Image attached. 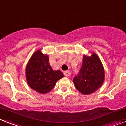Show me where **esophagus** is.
Wrapping results in <instances>:
<instances>
[{
  "label": "esophagus",
  "instance_id": "1",
  "mask_svg": "<svg viewBox=\"0 0 126 126\" xmlns=\"http://www.w3.org/2000/svg\"><path fill=\"white\" fill-rule=\"evenodd\" d=\"M64 74H65V76H70V71H68V70H66V71H64Z\"/></svg>",
  "mask_w": 126,
  "mask_h": 126
}]
</instances>
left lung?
Returning <instances> with one entry per match:
<instances>
[{
	"label": "left lung",
	"instance_id": "1",
	"mask_svg": "<svg viewBox=\"0 0 126 126\" xmlns=\"http://www.w3.org/2000/svg\"><path fill=\"white\" fill-rule=\"evenodd\" d=\"M104 80V70L98 56L94 53L83 56L81 68L73 79L76 88L83 94H89L99 89Z\"/></svg>",
	"mask_w": 126,
	"mask_h": 126
}]
</instances>
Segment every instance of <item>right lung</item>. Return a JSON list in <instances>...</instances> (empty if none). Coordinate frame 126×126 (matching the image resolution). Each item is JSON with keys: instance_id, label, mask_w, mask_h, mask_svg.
<instances>
[{"instance_id": "right-lung-1", "label": "right lung", "mask_w": 126, "mask_h": 126, "mask_svg": "<svg viewBox=\"0 0 126 126\" xmlns=\"http://www.w3.org/2000/svg\"><path fill=\"white\" fill-rule=\"evenodd\" d=\"M26 76L28 85L41 94L50 91L58 80L64 76L60 70H53L48 56L40 50L36 51L28 61Z\"/></svg>"}]
</instances>
